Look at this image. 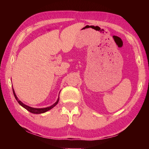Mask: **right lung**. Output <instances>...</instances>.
I'll return each mask as SVG.
<instances>
[{
	"label": "right lung",
	"instance_id": "obj_1",
	"mask_svg": "<svg viewBox=\"0 0 149 149\" xmlns=\"http://www.w3.org/2000/svg\"><path fill=\"white\" fill-rule=\"evenodd\" d=\"M12 91H13V93H14V95L15 97V99H16V100L17 101V102L19 103V104L22 106V107H23L24 108H26L27 110H28L29 112L33 113V114H42V113H44V112H47L48 110H49L52 108L53 107H54L55 106H56L58 102L59 101V98L58 99L57 101L54 103V104H52V106H50L49 107H47V108H32V107H30L29 106H27L26 104H24V103H22L20 100L17 99V97H16V94H15V92H14V89H12Z\"/></svg>",
	"mask_w": 149,
	"mask_h": 149
}]
</instances>
